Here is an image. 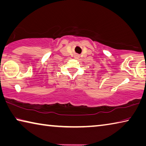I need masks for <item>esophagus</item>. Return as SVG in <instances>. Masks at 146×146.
<instances>
[{"instance_id":"1","label":"esophagus","mask_w":146,"mask_h":146,"mask_svg":"<svg viewBox=\"0 0 146 146\" xmlns=\"http://www.w3.org/2000/svg\"><path fill=\"white\" fill-rule=\"evenodd\" d=\"M78 57H79V56H78V55H75V58H76V59H77Z\"/></svg>"}]
</instances>
